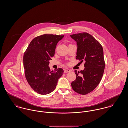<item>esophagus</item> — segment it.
I'll use <instances>...</instances> for the list:
<instances>
[{"instance_id":"34e87169","label":"esophagus","mask_w":128,"mask_h":128,"mask_svg":"<svg viewBox=\"0 0 128 128\" xmlns=\"http://www.w3.org/2000/svg\"><path fill=\"white\" fill-rule=\"evenodd\" d=\"M71 71V70H70V69H66V70H64V73H68V72H70Z\"/></svg>"}]
</instances>
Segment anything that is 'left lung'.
Here are the masks:
<instances>
[{"instance_id": "8db88e82", "label": "left lung", "mask_w": 128, "mask_h": 128, "mask_svg": "<svg viewBox=\"0 0 128 128\" xmlns=\"http://www.w3.org/2000/svg\"><path fill=\"white\" fill-rule=\"evenodd\" d=\"M70 36L78 45L76 59L85 62L83 70L78 73L74 71L76 79L71 83V86L76 93L85 95L94 90L103 76L105 67L103 48L100 42L88 33Z\"/></svg>"}]
</instances>
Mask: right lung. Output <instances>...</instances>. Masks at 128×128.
I'll use <instances>...</instances> for the list:
<instances>
[{"instance_id": "add662e5", "label": "right lung", "mask_w": 128, "mask_h": 128, "mask_svg": "<svg viewBox=\"0 0 128 128\" xmlns=\"http://www.w3.org/2000/svg\"><path fill=\"white\" fill-rule=\"evenodd\" d=\"M64 35L44 34L34 38L24 55V74L27 82L34 92L42 94L53 92L64 70L58 68L51 71L48 66L53 57L57 44Z\"/></svg>"}]
</instances>
